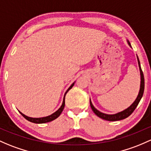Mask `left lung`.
I'll use <instances>...</instances> for the list:
<instances>
[{
	"mask_svg": "<svg viewBox=\"0 0 151 151\" xmlns=\"http://www.w3.org/2000/svg\"><path fill=\"white\" fill-rule=\"evenodd\" d=\"M129 44L130 45L129 42ZM137 61H138L139 71H140L141 82H140V89H139V94H138V96H137V98H136L135 101H134V102L133 103V104H132L131 106L128 108V109H125V110H124L123 111L119 112V113H118V114L110 115V114H106L104 113H101V111H99L97 110L96 108L93 106V105L92 104V102L90 101V106H91L92 110L93 111V112H94V113L96 114V115L98 116V117H100V118L103 119H104V120H107V121H111V122L119 121V120H122V119H124L127 118L129 116H130L132 114V112L134 111V109H136V107H137V105H138V104H139V102L140 101L142 96H143L144 88H145V80H144L143 72H142V69H141L140 63H139L138 57H137Z\"/></svg>",
	"mask_w": 151,
	"mask_h": 151,
	"instance_id": "8db88e82",
	"label": "left lung"
}]
</instances>
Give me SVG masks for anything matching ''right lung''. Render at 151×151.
I'll list each match as a JSON object with an SVG mask.
<instances>
[{
  "mask_svg": "<svg viewBox=\"0 0 151 151\" xmlns=\"http://www.w3.org/2000/svg\"><path fill=\"white\" fill-rule=\"evenodd\" d=\"M74 83H73L72 85H71L70 87H69V88L67 90H66V93H65V96H64V98H63V104L61 105V107L59 108V109H58V111H56L55 112V113H53V114H51V115L48 116H46V117H42V118H31V117H28L27 116H25L24 114H23L21 112L19 111V113L22 114V116H23L24 117L25 119H26L27 120H28V121L31 122H33V123H36V124H42V123H46V122H51L53 121V120L55 119L56 118H58V116H60V114H61V112L63 111V108H64L65 106V96H66V94L67 93V92L69 91L70 89H71L73 86H74Z\"/></svg>",
  "mask_w": 151,
  "mask_h": 151,
  "instance_id": "right-lung-1",
  "label": "right lung"
}]
</instances>
